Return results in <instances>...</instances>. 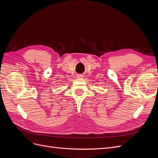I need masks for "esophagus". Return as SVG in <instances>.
Returning a JSON list of instances; mask_svg holds the SVG:
<instances>
[{"mask_svg":"<svg viewBox=\"0 0 158 158\" xmlns=\"http://www.w3.org/2000/svg\"><path fill=\"white\" fill-rule=\"evenodd\" d=\"M84 76L82 74H78L77 76H76V78H83Z\"/></svg>","mask_w":158,"mask_h":158,"instance_id":"34e87169","label":"esophagus"}]
</instances>
